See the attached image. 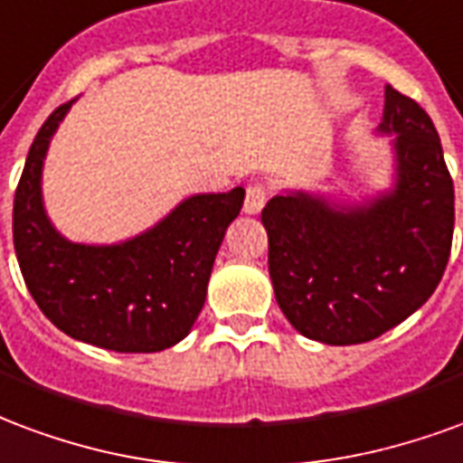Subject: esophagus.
<instances>
[{"instance_id": "34e87169", "label": "esophagus", "mask_w": 463, "mask_h": 463, "mask_svg": "<svg viewBox=\"0 0 463 463\" xmlns=\"http://www.w3.org/2000/svg\"><path fill=\"white\" fill-rule=\"evenodd\" d=\"M266 199H269V187H266V184H251V187L246 190L244 199L246 214H259V212L264 209Z\"/></svg>"}]
</instances>
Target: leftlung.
Segmentation results:
<instances>
[{"instance_id": "1", "label": "left lung", "mask_w": 463, "mask_h": 463, "mask_svg": "<svg viewBox=\"0 0 463 463\" xmlns=\"http://www.w3.org/2000/svg\"><path fill=\"white\" fill-rule=\"evenodd\" d=\"M390 184L363 197L286 190L261 212L276 303L326 345L383 335L430 301L454 234V184L431 118L384 86Z\"/></svg>"}]
</instances>
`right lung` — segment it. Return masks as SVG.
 <instances>
[{
    "label": "right lung",
    "mask_w": 463,
    "mask_h": 463,
    "mask_svg": "<svg viewBox=\"0 0 463 463\" xmlns=\"http://www.w3.org/2000/svg\"><path fill=\"white\" fill-rule=\"evenodd\" d=\"M73 103L46 118L24 165L14 194L16 261L36 306L66 335L116 353H160L194 326L246 192L190 194L123 241H71L53 227L42 184L49 145Z\"/></svg>",
    "instance_id": "1"
}]
</instances>
